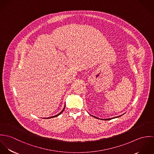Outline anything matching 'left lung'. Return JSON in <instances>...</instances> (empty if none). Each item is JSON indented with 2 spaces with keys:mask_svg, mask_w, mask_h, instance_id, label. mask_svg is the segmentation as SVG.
I'll list each match as a JSON object with an SVG mask.
<instances>
[{
  "mask_svg": "<svg viewBox=\"0 0 154 154\" xmlns=\"http://www.w3.org/2000/svg\"><path fill=\"white\" fill-rule=\"evenodd\" d=\"M123 115V114H122ZM122 115H121V116H117V117H112V118H110V119H104L105 120H111V119H114V118H117V117H120V116H122ZM91 116H92V117H95V118H97V119H100L99 118H98V117H95V116H92V115H91ZM101 120H104V119H101Z\"/></svg>",
  "mask_w": 154,
  "mask_h": 154,
  "instance_id": "left-lung-1",
  "label": "left lung"
}]
</instances>
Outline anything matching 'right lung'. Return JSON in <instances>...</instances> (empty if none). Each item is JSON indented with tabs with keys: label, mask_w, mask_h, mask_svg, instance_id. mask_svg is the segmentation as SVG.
<instances>
[{
	"label": "right lung",
	"mask_w": 154,
	"mask_h": 154,
	"mask_svg": "<svg viewBox=\"0 0 154 154\" xmlns=\"http://www.w3.org/2000/svg\"><path fill=\"white\" fill-rule=\"evenodd\" d=\"M65 107H64V108H63V109L62 110V111L60 112H59L58 114H57V115H56V116H51V117H47V118H46V119H50V118H53V117H57L58 116H59L60 114H62V112H63V111L65 110Z\"/></svg>",
	"instance_id": "add662e5"
}]
</instances>
